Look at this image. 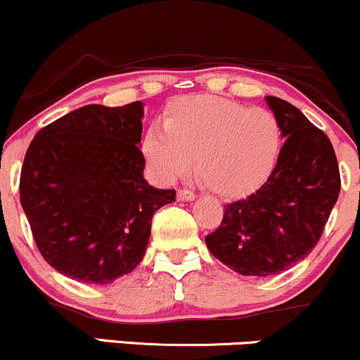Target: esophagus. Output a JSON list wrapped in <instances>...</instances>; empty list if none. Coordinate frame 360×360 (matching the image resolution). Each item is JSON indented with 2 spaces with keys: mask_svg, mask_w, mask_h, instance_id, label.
Returning a JSON list of instances; mask_svg holds the SVG:
<instances>
[{
  "mask_svg": "<svg viewBox=\"0 0 360 360\" xmlns=\"http://www.w3.org/2000/svg\"><path fill=\"white\" fill-rule=\"evenodd\" d=\"M195 193L192 192V190H188V188H181V190H179V193H176V198H179V200H181V202H188V200H195Z\"/></svg>",
  "mask_w": 360,
  "mask_h": 360,
  "instance_id": "obj_1",
  "label": "esophagus"
}]
</instances>
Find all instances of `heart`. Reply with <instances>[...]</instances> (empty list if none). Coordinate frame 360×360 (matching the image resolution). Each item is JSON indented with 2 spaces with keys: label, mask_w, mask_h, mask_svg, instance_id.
<instances>
[{
  "label": "heart",
  "mask_w": 360,
  "mask_h": 360,
  "mask_svg": "<svg viewBox=\"0 0 360 360\" xmlns=\"http://www.w3.org/2000/svg\"><path fill=\"white\" fill-rule=\"evenodd\" d=\"M283 145L281 121L268 109L221 96H187L170 103L163 126L155 122L146 129L141 151L163 184L195 162L207 187L224 197H240L271 176Z\"/></svg>",
  "instance_id": "b5f03b06"
}]
</instances>
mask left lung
<instances>
[{
  "instance_id": "1",
  "label": "left lung",
  "mask_w": 360,
  "mask_h": 360,
  "mask_svg": "<svg viewBox=\"0 0 360 360\" xmlns=\"http://www.w3.org/2000/svg\"><path fill=\"white\" fill-rule=\"evenodd\" d=\"M285 131V145L266 184L224 209L205 238L209 251L243 276H273L305 259L319 244L340 192L330 139L280 97H266Z\"/></svg>"
}]
</instances>
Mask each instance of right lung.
Instances as JSON below:
<instances>
[{
	"label": "right lung",
	"instance_id": "obj_1",
	"mask_svg": "<svg viewBox=\"0 0 360 360\" xmlns=\"http://www.w3.org/2000/svg\"><path fill=\"white\" fill-rule=\"evenodd\" d=\"M143 103L89 104L41 128L20 175V202L44 259L80 283H111L145 256L151 219L175 190L143 179Z\"/></svg>",
	"mask_w": 360,
	"mask_h": 360
}]
</instances>
